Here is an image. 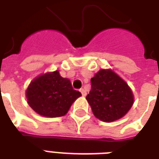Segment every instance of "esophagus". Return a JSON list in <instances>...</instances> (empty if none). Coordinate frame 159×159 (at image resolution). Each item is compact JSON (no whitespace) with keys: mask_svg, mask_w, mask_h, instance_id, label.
<instances>
[{"mask_svg":"<svg viewBox=\"0 0 159 159\" xmlns=\"http://www.w3.org/2000/svg\"><path fill=\"white\" fill-rule=\"evenodd\" d=\"M80 92H81V93H82V95L83 96V97H86V95H87V92L85 91L83 88H81L80 89Z\"/></svg>","mask_w":159,"mask_h":159,"instance_id":"1","label":"esophagus"}]
</instances>
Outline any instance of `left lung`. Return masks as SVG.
<instances>
[{
  "instance_id": "left-lung-1",
  "label": "left lung",
  "mask_w": 159,
  "mask_h": 159,
  "mask_svg": "<svg viewBox=\"0 0 159 159\" xmlns=\"http://www.w3.org/2000/svg\"><path fill=\"white\" fill-rule=\"evenodd\" d=\"M92 89L87 100L94 116L105 122L120 119L133 105L130 88L111 70H100L91 79Z\"/></svg>"
}]
</instances>
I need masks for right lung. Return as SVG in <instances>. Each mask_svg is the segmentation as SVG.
<instances>
[{
    "label": "right lung",
    "mask_w": 159,
    "mask_h": 159,
    "mask_svg": "<svg viewBox=\"0 0 159 159\" xmlns=\"http://www.w3.org/2000/svg\"><path fill=\"white\" fill-rule=\"evenodd\" d=\"M58 71L41 75L31 82L26 91L28 103L34 111L45 117L66 115L75 100L81 97Z\"/></svg>",
    "instance_id": "obj_1"
}]
</instances>
